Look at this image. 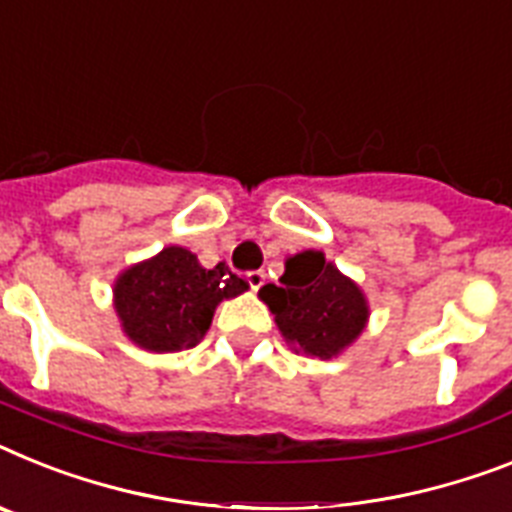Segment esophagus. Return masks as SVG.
I'll return each mask as SVG.
<instances>
[{
  "instance_id": "obj_1",
  "label": "esophagus",
  "mask_w": 512,
  "mask_h": 512,
  "mask_svg": "<svg viewBox=\"0 0 512 512\" xmlns=\"http://www.w3.org/2000/svg\"><path fill=\"white\" fill-rule=\"evenodd\" d=\"M244 281L249 283V289L257 291L265 283V273L263 270H247V273H244Z\"/></svg>"
}]
</instances>
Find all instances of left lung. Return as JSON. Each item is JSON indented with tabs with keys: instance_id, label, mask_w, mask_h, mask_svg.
Wrapping results in <instances>:
<instances>
[{
	"instance_id": "obj_1",
	"label": "left lung",
	"mask_w": 512,
	"mask_h": 512,
	"mask_svg": "<svg viewBox=\"0 0 512 512\" xmlns=\"http://www.w3.org/2000/svg\"><path fill=\"white\" fill-rule=\"evenodd\" d=\"M260 296L276 315L283 338L317 359L346 349L369 315L359 286L325 263L320 252L289 257L281 286L265 283Z\"/></svg>"
}]
</instances>
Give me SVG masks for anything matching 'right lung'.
Returning <instances> with one entry per match:
<instances>
[{
	"label": "right lung",
	"mask_w": 512,
	"mask_h": 512,
	"mask_svg": "<svg viewBox=\"0 0 512 512\" xmlns=\"http://www.w3.org/2000/svg\"><path fill=\"white\" fill-rule=\"evenodd\" d=\"M247 291L223 263L203 268L184 247H166L148 263L124 270L114 304L124 333L148 351L192 349L210 328L221 299Z\"/></svg>",
	"instance_id": "obj_1"
}]
</instances>
